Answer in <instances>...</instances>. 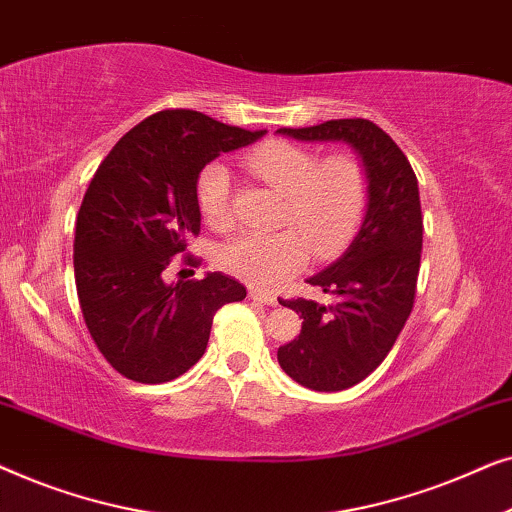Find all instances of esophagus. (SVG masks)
I'll return each mask as SVG.
<instances>
[{
	"label": "esophagus",
	"instance_id": "1",
	"mask_svg": "<svg viewBox=\"0 0 512 512\" xmlns=\"http://www.w3.org/2000/svg\"><path fill=\"white\" fill-rule=\"evenodd\" d=\"M249 298L256 300V303H263V305H277V298L270 296V293H263L258 289H251L249 291Z\"/></svg>",
	"mask_w": 512,
	"mask_h": 512
}]
</instances>
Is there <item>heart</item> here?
<instances>
[{"instance_id":"b5f03b06","label":"heart","mask_w":512,"mask_h":512,"mask_svg":"<svg viewBox=\"0 0 512 512\" xmlns=\"http://www.w3.org/2000/svg\"><path fill=\"white\" fill-rule=\"evenodd\" d=\"M244 165L284 198L279 221L294 228L261 235L244 233L221 244L216 261L230 275L270 289L307 263V254L331 256L359 226L368 202V174L356 156L324 158L291 142L251 149ZM198 207L207 226L226 230L230 214V172L212 163L198 177Z\"/></svg>"}]
</instances>
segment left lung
I'll list each match as a JSON object with an SVG mask.
<instances>
[{
  "label": "left lung",
  "instance_id": "obj_1",
  "mask_svg": "<svg viewBox=\"0 0 512 512\" xmlns=\"http://www.w3.org/2000/svg\"><path fill=\"white\" fill-rule=\"evenodd\" d=\"M277 132L298 142H345L368 174L359 233L328 268L307 277L333 303L282 300L303 328L277 349L279 366L307 389L342 391L380 366L412 312L424 233L417 177L394 139L366 118Z\"/></svg>",
  "mask_w": 512,
  "mask_h": 512
}]
</instances>
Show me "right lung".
Instances as JSON below:
<instances>
[{
    "label": "right lung",
    "instance_id": "right-lung-1",
    "mask_svg": "<svg viewBox=\"0 0 512 512\" xmlns=\"http://www.w3.org/2000/svg\"><path fill=\"white\" fill-rule=\"evenodd\" d=\"M263 135L167 109L125 132L97 167L76 216V293L97 349L128 380L184 375L205 354L216 310L247 298L223 272L167 284L163 270L200 233L205 165Z\"/></svg>",
    "mask_w": 512,
    "mask_h": 512
}]
</instances>
